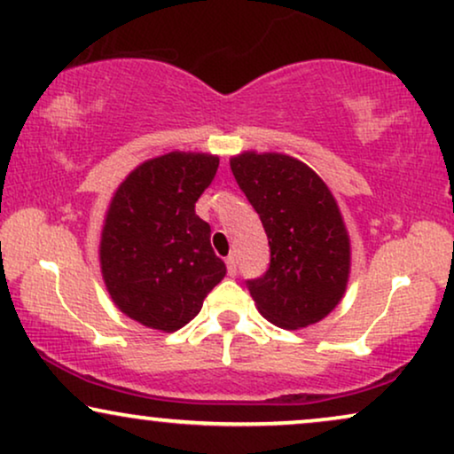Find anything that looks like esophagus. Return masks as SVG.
Masks as SVG:
<instances>
[{
	"mask_svg": "<svg viewBox=\"0 0 454 454\" xmlns=\"http://www.w3.org/2000/svg\"><path fill=\"white\" fill-rule=\"evenodd\" d=\"M226 266H228V274L231 277H237V255H228L226 257Z\"/></svg>",
	"mask_w": 454,
	"mask_h": 454,
	"instance_id": "obj_1",
	"label": "esophagus"
}]
</instances>
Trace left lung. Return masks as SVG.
Instances as JSON below:
<instances>
[{
  "label": "left lung",
  "instance_id": "left-lung-1",
  "mask_svg": "<svg viewBox=\"0 0 454 454\" xmlns=\"http://www.w3.org/2000/svg\"><path fill=\"white\" fill-rule=\"evenodd\" d=\"M231 169L268 234L270 266L247 280L257 309L283 329L323 320L349 274V239L329 188L306 163L277 153H243Z\"/></svg>",
  "mask_w": 454,
  "mask_h": 454
}]
</instances>
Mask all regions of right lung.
Segmentation results:
<instances>
[{"label": "right lung", "mask_w": 454, "mask_h": 454, "mask_svg": "<svg viewBox=\"0 0 454 454\" xmlns=\"http://www.w3.org/2000/svg\"><path fill=\"white\" fill-rule=\"evenodd\" d=\"M217 165L214 154H163L131 171L111 200L102 277L117 308L151 329H182L226 277L209 223L194 214Z\"/></svg>", "instance_id": "obj_1"}]
</instances>
